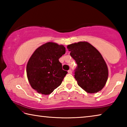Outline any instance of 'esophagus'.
Returning a JSON list of instances; mask_svg holds the SVG:
<instances>
[{
  "label": "esophagus",
  "instance_id": "1",
  "mask_svg": "<svg viewBox=\"0 0 127 127\" xmlns=\"http://www.w3.org/2000/svg\"><path fill=\"white\" fill-rule=\"evenodd\" d=\"M68 73L69 74H72V70L71 69H69L68 71Z\"/></svg>",
  "mask_w": 127,
  "mask_h": 127
}]
</instances>
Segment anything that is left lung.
Wrapping results in <instances>:
<instances>
[{
	"mask_svg": "<svg viewBox=\"0 0 127 127\" xmlns=\"http://www.w3.org/2000/svg\"><path fill=\"white\" fill-rule=\"evenodd\" d=\"M67 49L77 64L74 78L78 86L88 93L101 91L108 78V68L99 51L86 41L68 45Z\"/></svg>",
	"mask_w": 127,
	"mask_h": 127,
	"instance_id": "obj_1",
	"label": "left lung"
}]
</instances>
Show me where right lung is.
I'll list each match as a JSON object with an SVG mask.
<instances>
[{"label":"right lung","mask_w":127,"mask_h":127,"mask_svg":"<svg viewBox=\"0 0 127 127\" xmlns=\"http://www.w3.org/2000/svg\"><path fill=\"white\" fill-rule=\"evenodd\" d=\"M65 53L62 45L49 42L36 49L26 67L28 80L38 93L49 95L59 87L67 72L63 70L59 59Z\"/></svg>","instance_id":"1"}]
</instances>
